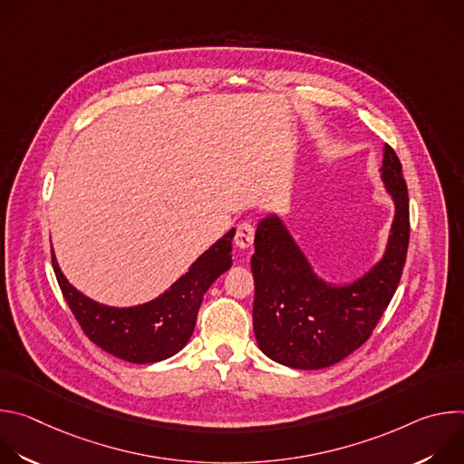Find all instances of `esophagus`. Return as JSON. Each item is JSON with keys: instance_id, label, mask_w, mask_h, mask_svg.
<instances>
[{"instance_id": "obj_1", "label": "esophagus", "mask_w": 464, "mask_h": 464, "mask_svg": "<svg viewBox=\"0 0 464 464\" xmlns=\"http://www.w3.org/2000/svg\"><path fill=\"white\" fill-rule=\"evenodd\" d=\"M255 238V226L249 222H242L237 227V235H235V244L238 247H249L253 244Z\"/></svg>"}]
</instances>
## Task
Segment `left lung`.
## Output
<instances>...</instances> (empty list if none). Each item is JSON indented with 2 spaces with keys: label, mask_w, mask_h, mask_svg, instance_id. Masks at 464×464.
Returning <instances> with one entry per match:
<instances>
[{
  "label": "left lung",
  "mask_w": 464,
  "mask_h": 464,
  "mask_svg": "<svg viewBox=\"0 0 464 464\" xmlns=\"http://www.w3.org/2000/svg\"><path fill=\"white\" fill-rule=\"evenodd\" d=\"M382 179L396 215L383 258L349 286H328L277 217L255 233L253 330L260 351L294 369L334 365L362 347L401 283L410 244V196L396 152L383 147Z\"/></svg>",
  "instance_id": "8db88e82"
}]
</instances>
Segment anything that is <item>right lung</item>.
Masks as SVG:
<instances>
[{"mask_svg":"<svg viewBox=\"0 0 464 464\" xmlns=\"http://www.w3.org/2000/svg\"><path fill=\"white\" fill-rule=\"evenodd\" d=\"M233 237L235 229L211 246L163 295L131 308L104 306L88 299L65 281L53 253L51 260L62 295L84 334L115 358L130 363H154L187 345L204 294L218 276L231 268Z\"/></svg>","mask_w":464,"mask_h":464,"instance_id":"right-lung-1","label":"right lung"}]
</instances>
